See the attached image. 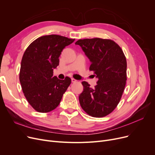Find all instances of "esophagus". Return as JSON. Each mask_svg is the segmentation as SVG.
Segmentation results:
<instances>
[{"mask_svg":"<svg viewBox=\"0 0 155 155\" xmlns=\"http://www.w3.org/2000/svg\"><path fill=\"white\" fill-rule=\"evenodd\" d=\"M71 82H72V83H74V82H77V80H75V79H74V78H71Z\"/></svg>","mask_w":155,"mask_h":155,"instance_id":"obj_1","label":"esophagus"}]
</instances>
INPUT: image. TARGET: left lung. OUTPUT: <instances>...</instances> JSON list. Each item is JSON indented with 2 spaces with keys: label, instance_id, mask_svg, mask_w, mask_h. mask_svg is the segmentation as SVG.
Instances as JSON below:
<instances>
[{
  "label": "left lung",
  "instance_id": "8db88e82",
  "mask_svg": "<svg viewBox=\"0 0 155 155\" xmlns=\"http://www.w3.org/2000/svg\"><path fill=\"white\" fill-rule=\"evenodd\" d=\"M82 49L98 78L97 85L90 87L82 82L84 91L79 95L81 107L88 115L102 117L117 107L127 80V62L120 46L110 39L101 38L79 39L75 43Z\"/></svg>",
  "mask_w": 155,
  "mask_h": 155
}]
</instances>
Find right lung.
Instances as JSON below:
<instances>
[{
  "label": "right lung",
  "instance_id": "right-lung-1",
  "mask_svg": "<svg viewBox=\"0 0 155 155\" xmlns=\"http://www.w3.org/2000/svg\"><path fill=\"white\" fill-rule=\"evenodd\" d=\"M74 41L56 35L44 36L35 40L24 52L19 80L24 96L36 111L48 112L56 109L70 85L69 77L60 80L53 75L61 51Z\"/></svg>",
  "mask_w": 155,
  "mask_h": 155
}]
</instances>
